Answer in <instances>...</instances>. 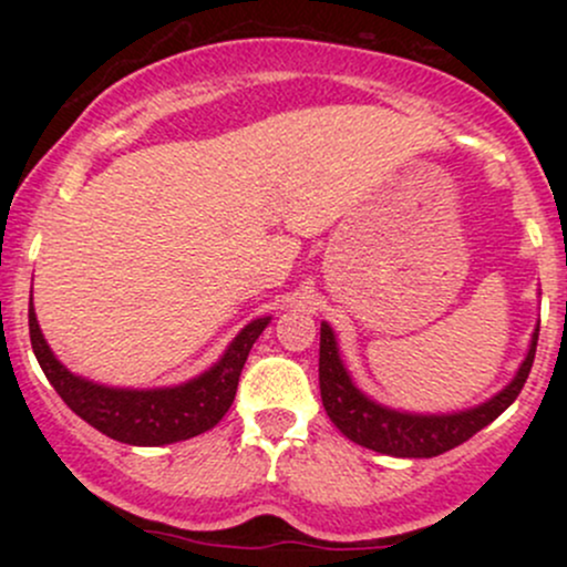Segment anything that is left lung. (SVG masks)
I'll return each mask as SVG.
<instances>
[{
	"mask_svg": "<svg viewBox=\"0 0 567 567\" xmlns=\"http://www.w3.org/2000/svg\"><path fill=\"white\" fill-rule=\"evenodd\" d=\"M538 330L533 333L530 351L519 365L517 375L504 392L493 400L483 402L480 408L464 410V413L451 415H413L396 413V410L375 405L349 379L341 357H338L336 336L328 322L320 328V392L322 405L328 410L330 421L341 429L343 434L357 445L370 447V451L383 455H396V458H432V455L453 451L455 445L466 442L480 429L496 421L506 408L523 392L525 381L536 357Z\"/></svg>",
	"mask_w": 567,
	"mask_h": 567,
	"instance_id": "obj_1",
	"label": "left lung"
}]
</instances>
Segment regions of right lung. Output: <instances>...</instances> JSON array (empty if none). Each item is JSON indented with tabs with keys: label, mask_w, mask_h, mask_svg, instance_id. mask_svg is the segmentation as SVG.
Masks as SVG:
<instances>
[{
	"label": "right lung",
	"mask_w": 567,
	"mask_h": 567,
	"mask_svg": "<svg viewBox=\"0 0 567 567\" xmlns=\"http://www.w3.org/2000/svg\"><path fill=\"white\" fill-rule=\"evenodd\" d=\"M266 324H269V317L247 324L220 357L218 365L202 373L199 379L188 381L184 386L135 392V389L97 386L93 381L69 373L50 351L37 324L34 306H29L31 349L61 400L106 437L146 447L197 437L224 419L226 410L231 408L234 394H237L239 373H243L247 354Z\"/></svg>",
	"instance_id": "add662e5"
}]
</instances>
